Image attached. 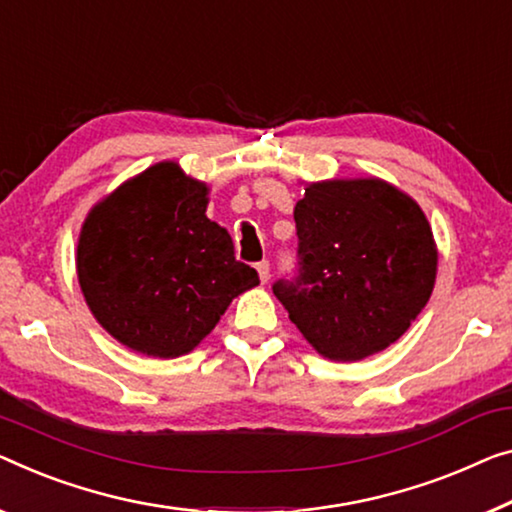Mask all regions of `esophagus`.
Masks as SVG:
<instances>
[{"mask_svg":"<svg viewBox=\"0 0 512 512\" xmlns=\"http://www.w3.org/2000/svg\"><path fill=\"white\" fill-rule=\"evenodd\" d=\"M255 269H257V273H259V280L262 282H266L269 280V273H271V264L266 262V259H262V262H257L255 264Z\"/></svg>","mask_w":512,"mask_h":512,"instance_id":"34e87169","label":"esophagus"}]
</instances>
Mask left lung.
I'll return each mask as SVG.
<instances>
[{
  "mask_svg": "<svg viewBox=\"0 0 512 512\" xmlns=\"http://www.w3.org/2000/svg\"><path fill=\"white\" fill-rule=\"evenodd\" d=\"M296 269L273 282L303 338L331 361H361L421 315L437 278L418 204L379 179L326 181L294 207Z\"/></svg>",
  "mask_w": 512,
  "mask_h": 512,
  "instance_id": "left-lung-1",
  "label": "left lung"
}]
</instances>
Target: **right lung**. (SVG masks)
Returning a JSON list of instances; mask_svg holds the SVG:
<instances>
[{
    "instance_id": "right-lung-1",
    "label": "right lung",
    "mask_w": 512,
    "mask_h": 512,
    "mask_svg": "<svg viewBox=\"0 0 512 512\" xmlns=\"http://www.w3.org/2000/svg\"><path fill=\"white\" fill-rule=\"evenodd\" d=\"M204 211L207 186L158 163L114 190L82 227V294L103 329L135 352L188 354L234 296L259 285Z\"/></svg>"
}]
</instances>
